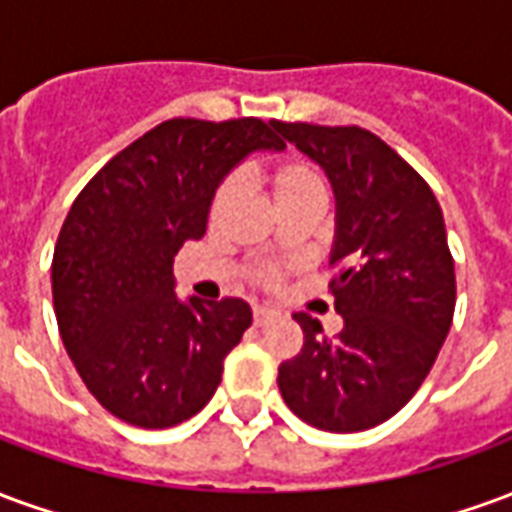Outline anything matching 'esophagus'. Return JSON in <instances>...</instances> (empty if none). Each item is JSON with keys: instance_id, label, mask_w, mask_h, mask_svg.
<instances>
[{"instance_id": "esophagus-1", "label": "esophagus", "mask_w": 512, "mask_h": 512, "mask_svg": "<svg viewBox=\"0 0 512 512\" xmlns=\"http://www.w3.org/2000/svg\"><path fill=\"white\" fill-rule=\"evenodd\" d=\"M252 315H255V326H263V323H268L271 318H274V312L268 310V307H255Z\"/></svg>"}]
</instances>
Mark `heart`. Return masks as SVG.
<instances>
[{"label":"heart","mask_w":512,"mask_h":512,"mask_svg":"<svg viewBox=\"0 0 512 512\" xmlns=\"http://www.w3.org/2000/svg\"><path fill=\"white\" fill-rule=\"evenodd\" d=\"M266 186L274 197V205L282 208L288 202L299 200V197H307V194H326V186H323V178L318 169L312 167L310 161L304 158H282L274 167L266 172ZM235 197V180L227 178L222 180L211 197V219H222L227 208L233 205Z\"/></svg>","instance_id":"obj_1"}]
</instances>
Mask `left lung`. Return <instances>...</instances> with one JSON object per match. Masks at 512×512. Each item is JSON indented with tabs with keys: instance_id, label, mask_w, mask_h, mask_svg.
<instances>
[{
	"instance_id": "8db88e82",
	"label": "left lung",
	"mask_w": 512,
	"mask_h": 512,
	"mask_svg": "<svg viewBox=\"0 0 512 512\" xmlns=\"http://www.w3.org/2000/svg\"><path fill=\"white\" fill-rule=\"evenodd\" d=\"M274 131L332 180L329 290L345 323L337 337H323L312 315H293L304 345L279 365V392L312 428H376L414 397L452 326L455 263L444 216L417 169L365 128L274 120Z\"/></svg>"
}]
</instances>
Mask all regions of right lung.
Here are the masks:
<instances>
[{
    "instance_id": "add662e5",
    "label": "right lung",
    "mask_w": 512,
    "mask_h": 512,
    "mask_svg": "<svg viewBox=\"0 0 512 512\" xmlns=\"http://www.w3.org/2000/svg\"><path fill=\"white\" fill-rule=\"evenodd\" d=\"M282 147L274 120L175 117L120 150L73 200L51 260L54 312L109 414L172 428L213 397L252 310L241 299L180 301L172 263L205 235L224 175L255 150Z\"/></svg>"
}]
</instances>
